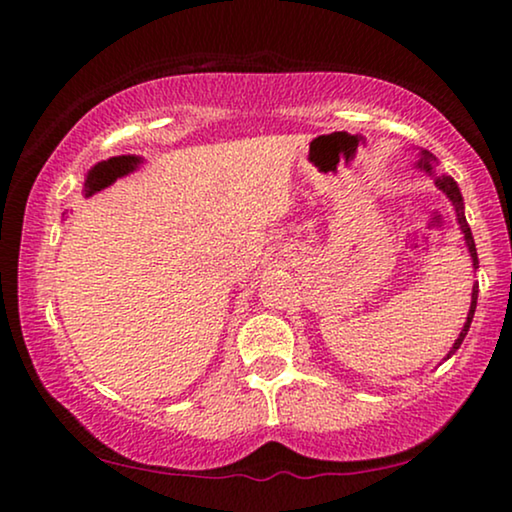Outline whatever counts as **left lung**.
<instances>
[{"label": "left lung", "mask_w": 512, "mask_h": 512, "mask_svg": "<svg viewBox=\"0 0 512 512\" xmlns=\"http://www.w3.org/2000/svg\"><path fill=\"white\" fill-rule=\"evenodd\" d=\"M415 167H417L419 172L429 174V177L433 179V184H436V186L440 188V191H443V193L447 195V198H450L452 207H454V212H457V223H459L461 233H464V242H466V247H468V254H471L473 270H478V268H480V265H478V251H475L473 233H471V228H468V221H466V216H464V198H461V191H459L457 181H454V179L450 177V174H438V172H436V167H438V160H436V156H433V153H429V151H419V158H417ZM475 305H478V282L473 284V293H471V307H468V314H466V324H464V328H461L459 338L454 340V345L450 347V352H447L445 359H450V356H452L454 352H457V349L461 347V342H464L466 333H468V328H471V321H473V314H475Z\"/></svg>", "instance_id": "8db88e82"}]
</instances>
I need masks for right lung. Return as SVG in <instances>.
<instances>
[{
	"instance_id": "add662e5",
	"label": "right lung",
	"mask_w": 512,
	"mask_h": 512,
	"mask_svg": "<svg viewBox=\"0 0 512 512\" xmlns=\"http://www.w3.org/2000/svg\"><path fill=\"white\" fill-rule=\"evenodd\" d=\"M142 163V156H114L109 160H102V163H97L88 170V177L83 181V195L90 198V195H95L97 191H102V188L114 184L116 179L128 177V174L135 172Z\"/></svg>"
}]
</instances>
